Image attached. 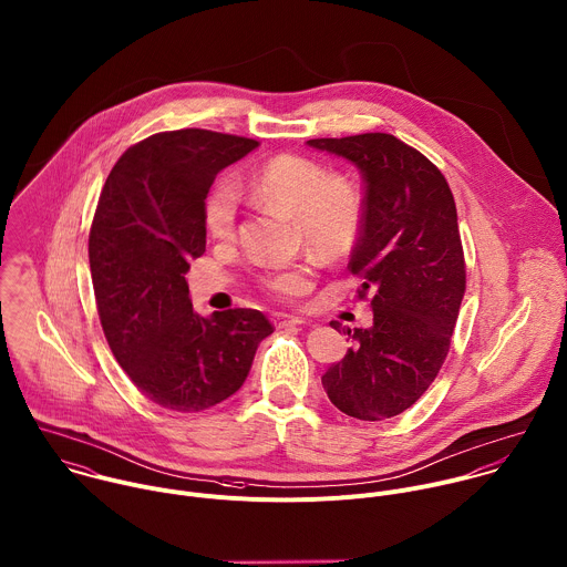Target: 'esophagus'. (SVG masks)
I'll return each mask as SVG.
<instances>
[{"label":"esophagus","instance_id":"34e87169","mask_svg":"<svg viewBox=\"0 0 567 567\" xmlns=\"http://www.w3.org/2000/svg\"><path fill=\"white\" fill-rule=\"evenodd\" d=\"M305 320L300 316H291V313H274V324L276 327H289V324H302Z\"/></svg>","mask_w":567,"mask_h":567}]
</instances>
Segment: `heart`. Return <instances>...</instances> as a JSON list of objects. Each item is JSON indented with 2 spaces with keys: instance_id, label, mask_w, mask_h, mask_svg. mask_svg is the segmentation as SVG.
Returning a JSON list of instances; mask_svg holds the SVG:
<instances>
[{
  "instance_id": "b5f03b06",
  "label": "heart",
  "mask_w": 567,
  "mask_h": 567,
  "mask_svg": "<svg viewBox=\"0 0 567 567\" xmlns=\"http://www.w3.org/2000/svg\"><path fill=\"white\" fill-rule=\"evenodd\" d=\"M251 194L296 216L298 238L316 256L336 260L347 256L362 231L364 205L360 189L344 176L329 172L305 156L280 154L258 167L249 178ZM238 192L229 178L218 181L205 203L207 229L216 238L234 231ZM269 289L280 296H300L309 289V267L296 265L269 278Z\"/></svg>"
}]
</instances>
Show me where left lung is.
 I'll use <instances>...</instances> for the list:
<instances>
[{
  "label": "left lung",
  "instance_id": "obj_1",
  "mask_svg": "<svg viewBox=\"0 0 567 567\" xmlns=\"http://www.w3.org/2000/svg\"><path fill=\"white\" fill-rule=\"evenodd\" d=\"M307 145L360 169L364 218L349 267L373 309L369 329H347L351 347L322 386L344 415L389 420L424 395L449 355L466 289L455 198L444 174L393 134Z\"/></svg>",
  "mask_w": 567,
  "mask_h": 567
}]
</instances>
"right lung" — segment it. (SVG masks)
<instances>
[{
	"instance_id": "obj_1",
	"label": "right lung",
	"mask_w": 567,
	"mask_h": 567,
	"mask_svg": "<svg viewBox=\"0 0 567 567\" xmlns=\"http://www.w3.org/2000/svg\"><path fill=\"white\" fill-rule=\"evenodd\" d=\"M258 141L174 130L112 167L90 229V274L107 344L154 404L192 413L234 395L274 333L258 309L198 316L185 274L205 251V198L220 169Z\"/></svg>"
}]
</instances>
